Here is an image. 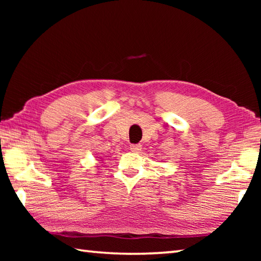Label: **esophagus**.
<instances>
[{"label": "esophagus", "instance_id": "1", "mask_svg": "<svg viewBox=\"0 0 261 261\" xmlns=\"http://www.w3.org/2000/svg\"><path fill=\"white\" fill-rule=\"evenodd\" d=\"M130 151L134 153H138L141 151V145H131Z\"/></svg>", "mask_w": 261, "mask_h": 261}]
</instances>
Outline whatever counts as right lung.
Returning <instances> with one entry per match:
<instances>
[{"label":"right lung","instance_id":"1","mask_svg":"<svg viewBox=\"0 0 261 261\" xmlns=\"http://www.w3.org/2000/svg\"><path fill=\"white\" fill-rule=\"evenodd\" d=\"M100 161H101V160H100Z\"/></svg>","mask_w":261,"mask_h":261}]
</instances>
